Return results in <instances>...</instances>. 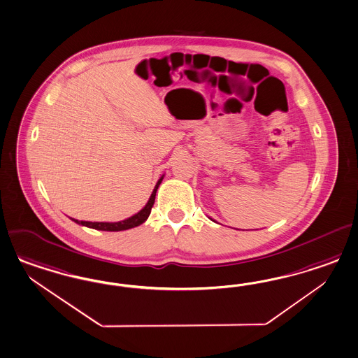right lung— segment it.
<instances>
[{
  "instance_id": "right-lung-1",
  "label": "right lung",
  "mask_w": 358,
  "mask_h": 358,
  "mask_svg": "<svg viewBox=\"0 0 358 358\" xmlns=\"http://www.w3.org/2000/svg\"><path fill=\"white\" fill-rule=\"evenodd\" d=\"M163 177L159 180V182L155 186L153 192H152L151 198L148 201V203L145 207L141 210L138 214H135L134 217L124 219L122 222H117V223H103V222H84V220H75L78 224L85 226V227L94 228V229H99V231H123V229H130V228L138 227L141 226V223H144L147 220V217H150L151 214L152 206L155 203V196H156V192L159 189V185L162 184Z\"/></svg>"
}]
</instances>
